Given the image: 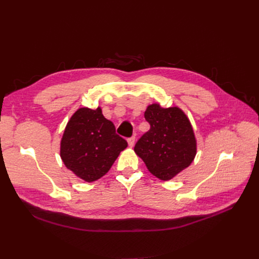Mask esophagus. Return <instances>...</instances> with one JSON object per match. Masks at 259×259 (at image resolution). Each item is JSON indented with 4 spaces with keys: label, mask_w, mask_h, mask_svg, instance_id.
I'll use <instances>...</instances> for the list:
<instances>
[{
    "label": "esophagus",
    "mask_w": 259,
    "mask_h": 259,
    "mask_svg": "<svg viewBox=\"0 0 259 259\" xmlns=\"http://www.w3.org/2000/svg\"><path fill=\"white\" fill-rule=\"evenodd\" d=\"M135 140H136V138H135V136H132L131 138H128V139H127V143H128V145H130L131 147H133V146H134V144H135Z\"/></svg>",
    "instance_id": "obj_1"
}]
</instances>
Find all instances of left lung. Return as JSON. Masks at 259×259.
I'll use <instances>...</instances> for the list:
<instances>
[{
    "label": "left lung",
    "instance_id": "obj_1",
    "mask_svg": "<svg viewBox=\"0 0 259 259\" xmlns=\"http://www.w3.org/2000/svg\"><path fill=\"white\" fill-rule=\"evenodd\" d=\"M151 128L134 151L147 169L161 180H169L187 168L196 156V139L191 122L178 107L149 105L144 113Z\"/></svg>",
    "mask_w": 259,
    "mask_h": 259
}]
</instances>
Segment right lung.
Returning <instances> with one entry per match:
<instances>
[{
	"mask_svg": "<svg viewBox=\"0 0 259 259\" xmlns=\"http://www.w3.org/2000/svg\"><path fill=\"white\" fill-rule=\"evenodd\" d=\"M127 142L116 134L112 121L100 107L79 108L68 121L60 155L65 166L79 178L92 182L104 176Z\"/></svg>",
	"mask_w": 259,
	"mask_h": 259,
	"instance_id": "1",
	"label": "right lung"
}]
</instances>
